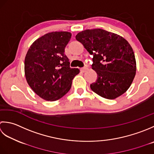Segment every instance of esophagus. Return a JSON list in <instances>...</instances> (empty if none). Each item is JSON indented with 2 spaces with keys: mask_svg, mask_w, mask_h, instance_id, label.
<instances>
[{
  "mask_svg": "<svg viewBox=\"0 0 154 154\" xmlns=\"http://www.w3.org/2000/svg\"><path fill=\"white\" fill-rule=\"evenodd\" d=\"M87 70H88V68H86V67H84V68H80V71L82 72H86Z\"/></svg>",
  "mask_w": 154,
  "mask_h": 154,
  "instance_id": "esophagus-1",
  "label": "esophagus"
}]
</instances>
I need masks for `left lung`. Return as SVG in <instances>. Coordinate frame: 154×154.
I'll list each match as a JSON object with an SVG mask.
<instances>
[{
  "label": "left lung",
  "instance_id": "obj_1",
  "mask_svg": "<svg viewBox=\"0 0 154 154\" xmlns=\"http://www.w3.org/2000/svg\"><path fill=\"white\" fill-rule=\"evenodd\" d=\"M76 39L93 54L92 68L97 74V80L90 84L93 92L109 100L126 92L136 72L134 53L127 40L100 29L82 31Z\"/></svg>",
  "mask_w": 154,
  "mask_h": 154
}]
</instances>
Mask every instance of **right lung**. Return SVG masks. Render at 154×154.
I'll return each instance as SVG.
<instances>
[{"label": "right lung", "instance_id": "obj_1", "mask_svg": "<svg viewBox=\"0 0 154 154\" xmlns=\"http://www.w3.org/2000/svg\"><path fill=\"white\" fill-rule=\"evenodd\" d=\"M71 36L68 32L48 33L34 41L27 52L24 60L26 81L44 100L56 101L63 97L80 72L78 68H70L64 54Z\"/></svg>", "mask_w": 154, "mask_h": 154}]
</instances>
